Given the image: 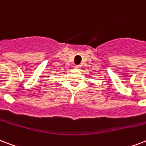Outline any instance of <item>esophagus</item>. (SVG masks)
Instances as JSON below:
<instances>
[{
  "label": "esophagus",
  "mask_w": 146,
  "mask_h": 146,
  "mask_svg": "<svg viewBox=\"0 0 146 146\" xmlns=\"http://www.w3.org/2000/svg\"><path fill=\"white\" fill-rule=\"evenodd\" d=\"M81 68V66L80 65H76L75 66V69L76 70H80Z\"/></svg>",
  "instance_id": "1"
}]
</instances>
